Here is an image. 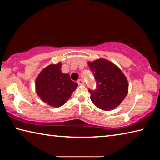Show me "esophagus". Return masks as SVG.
Here are the masks:
<instances>
[{"label":"esophagus","mask_w":160,"mask_h":160,"mask_svg":"<svg viewBox=\"0 0 160 160\" xmlns=\"http://www.w3.org/2000/svg\"><path fill=\"white\" fill-rule=\"evenodd\" d=\"M84 83H85V82H84V80L82 79H80L78 81V85H84Z\"/></svg>","instance_id":"34e87169"}]
</instances>
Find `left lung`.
<instances>
[{
	"instance_id": "obj_1",
	"label": "left lung",
	"mask_w": 160,
	"mask_h": 160,
	"mask_svg": "<svg viewBox=\"0 0 160 160\" xmlns=\"http://www.w3.org/2000/svg\"><path fill=\"white\" fill-rule=\"evenodd\" d=\"M88 66L96 80L95 88L88 90L91 101L102 110L115 109L128 94L126 76L117 66L105 59L88 62Z\"/></svg>"
}]
</instances>
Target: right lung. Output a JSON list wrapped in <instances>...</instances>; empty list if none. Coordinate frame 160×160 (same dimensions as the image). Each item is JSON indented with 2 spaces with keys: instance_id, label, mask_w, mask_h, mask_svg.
<instances>
[{
  "instance_id": "1",
  "label": "right lung",
  "mask_w": 160,
  "mask_h": 160,
  "mask_svg": "<svg viewBox=\"0 0 160 160\" xmlns=\"http://www.w3.org/2000/svg\"><path fill=\"white\" fill-rule=\"evenodd\" d=\"M61 65H49L42 70L36 80V91L43 102L52 107L64 104L78 84L70 80L69 74H63Z\"/></svg>"
}]
</instances>
